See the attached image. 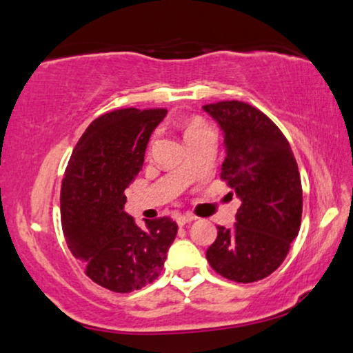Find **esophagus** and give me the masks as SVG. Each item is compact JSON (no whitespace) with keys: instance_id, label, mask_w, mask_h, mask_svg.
<instances>
[{"instance_id":"obj_1","label":"esophagus","mask_w":353,"mask_h":353,"mask_svg":"<svg viewBox=\"0 0 353 353\" xmlns=\"http://www.w3.org/2000/svg\"><path fill=\"white\" fill-rule=\"evenodd\" d=\"M196 217L193 216V214H181V216H177L176 217V221H177V224L179 225H185V224H188V222H192V221H195Z\"/></svg>"}]
</instances>
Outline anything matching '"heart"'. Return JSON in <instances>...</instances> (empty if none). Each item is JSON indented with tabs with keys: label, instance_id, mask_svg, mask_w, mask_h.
<instances>
[{
	"label": "heart",
	"instance_id": "obj_1",
	"mask_svg": "<svg viewBox=\"0 0 353 353\" xmlns=\"http://www.w3.org/2000/svg\"><path fill=\"white\" fill-rule=\"evenodd\" d=\"M210 129V126L206 125L205 121L201 120V118H188V120L185 121V126H183V134H185V139L188 137H193L196 136V134H200L203 131H208Z\"/></svg>",
	"mask_w": 353,
	"mask_h": 353
}]
</instances>
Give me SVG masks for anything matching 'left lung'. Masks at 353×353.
<instances>
[{
  "label": "left lung",
  "instance_id": "obj_1",
  "mask_svg": "<svg viewBox=\"0 0 353 353\" xmlns=\"http://www.w3.org/2000/svg\"><path fill=\"white\" fill-rule=\"evenodd\" d=\"M203 110L224 132L221 179L241 200L235 225L217 227L206 259L227 280H262L281 265L299 233L302 183L296 158L283 132L259 108L221 101Z\"/></svg>",
  "mask_w": 353,
  "mask_h": 353
}]
</instances>
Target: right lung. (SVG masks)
Returning <instances> with one entry per match:
<instances>
[{"label": "right lung", "mask_w": 353, "mask_h": 353, "mask_svg": "<svg viewBox=\"0 0 353 353\" xmlns=\"http://www.w3.org/2000/svg\"><path fill=\"white\" fill-rule=\"evenodd\" d=\"M166 108H120L96 118L68 160L61 188V219L68 250L94 283L115 292L157 280L177 224L171 217L141 228L125 211V190L142 170L153 129Z\"/></svg>", "instance_id": "add662e5"}]
</instances>
